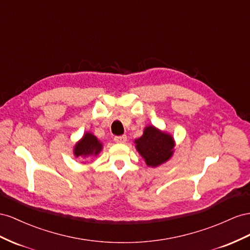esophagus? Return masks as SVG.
I'll list each match as a JSON object with an SVG mask.
<instances>
[{
  "label": "esophagus",
  "mask_w": 250,
  "mask_h": 250,
  "mask_svg": "<svg viewBox=\"0 0 250 250\" xmlns=\"http://www.w3.org/2000/svg\"><path fill=\"white\" fill-rule=\"evenodd\" d=\"M114 141L117 142V144H125V142L126 141V136L125 135H124V136H116L115 138H114Z\"/></svg>",
  "instance_id": "34e87169"
}]
</instances>
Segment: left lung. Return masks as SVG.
I'll return each mask as SVG.
<instances>
[{"instance_id":"1","label":"left lung","mask_w":250,"mask_h":250,"mask_svg":"<svg viewBox=\"0 0 250 250\" xmlns=\"http://www.w3.org/2000/svg\"><path fill=\"white\" fill-rule=\"evenodd\" d=\"M134 144L146 166L154 168L172 158L176 146L172 135L153 125H146L142 136L135 139Z\"/></svg>"}]
</instances>
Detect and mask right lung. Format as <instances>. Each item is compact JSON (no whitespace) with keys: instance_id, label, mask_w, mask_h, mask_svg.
<instances>
[{"instance_id":"right-lung-1","label":"right lung","mask_w":250,"mask_h":250,"mask_svg":"<svg viewBox=\"0 0 250 250\" xmlns=\"http://www.w3.org/2000/svg\"><path fill=\"white\" fill-rule=\"evenodd\" d=\"M103 144L95 135L91 132H85L83 136L75 144L73 154L76 158L85 159L91 156H97L103 151Z\"/></svg>"}]
</instances>
